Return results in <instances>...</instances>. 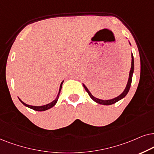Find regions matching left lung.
<instances>
[{
    "label": "left lung",
    "instance_id": "1",
    "mask_svg": "<svg viewBox=\"0 0 154 154\" xmlns=\"http://www.w3.org/2000/svg\"><path fill=\"white\" fill-rule=\"evenodd\" d=\"M129 43H130V44L131 45L130 42H129ZM133 73H134V57H133V54L132 53V64H131V68H130V74H129V79H128V84H127L125 89L123 92H122L121 94H120V95L118 96L116 98H111V99L102 100V99H99V98H96L95 96H94L93 95H92L91 93L89 91V90L88 89V88L86 87L85 84H83V86H84V87H85L86 91H87V93L89 94V95L90 97H91V99L93 100V101H95L96 103L101 104V105H106V106L112 105V104L116 103V102L119 101L120 100L122 99V98L125 97V96L127 95V94H128V93L129 92V90H130V89L131 84H132Z\"/></svg>",
    "mask_w": 154,
    "mask_h": 154
}]
</instances>
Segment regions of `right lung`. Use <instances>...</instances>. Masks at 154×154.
<instances>
[{
  "mask_svg": "<svg viewBox=\"0 0 154 154\" xmlns=\"http://www.w3.org/2000/svg\"><path fill=\"white\" fill-rule=\"evenodd\" d=\"M63 82H64V80H63L62 82H61L60 84V89H59V91H58V95H57L56 98H55L54 100L52 102H51V103H49L48 104H46V105H44V106H31V105H28V104H26L24 102H23L22 101L20 98L18 97V98H19V100L20 101H21V103L23 104V105H24L25 106H26V107L29 108H31V109H33L34 110H36V111H44V110H46L48 109H50L51 108H52L55 105H56L57 101H58V98H59V96H60V91H61V89H62V85H63Z\"/></svg>",
  "mask_w": 154,
  "mask_h": 154,
  "instance_id": "right-lung-1",
  "label": "right lung"
}]
</instances>
